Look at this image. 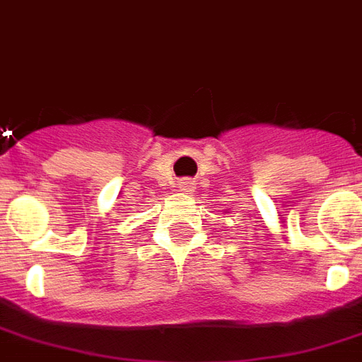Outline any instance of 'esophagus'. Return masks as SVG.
Wrapping results in <instances>:
<instances>
[{"label": "esophagus", "instance_id": "obj_1", "mask_svg": "<svg viewBox=\"0 0 362 362\" xmlns=\"http://www.w3.org/2000/svg\"><path fill=\"white\" fill-rule=\"evenodd\" d=\"M194 183H192L191 179H183V181H179V191L185 192V194H192L194 192Z\"/></svg>", "mask_w": 362, "mask_h": 362}]
</instances>
